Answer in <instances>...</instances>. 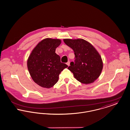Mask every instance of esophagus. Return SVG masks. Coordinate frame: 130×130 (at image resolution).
Instances as JSON below:
<instances>
[{"mask_svg":"<svg viewBox=\"0 0 130 130\" xmlns=\"http://www.w3.org/2000/svg\"><path fill=\"white\" fill-rule=\"evenodd\" d=\"M66 64H67V65L69 66H70V61H68L67 63H66Z\"/></svg>","mask_w":130,"mask_h":130,"instance_id":"34e87169","label":"esophagus"}]
</instances>
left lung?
Masks as SVG:
<instances>
[{
  "instance_id": "obj_1",
  "label": "left lung",
  "mask_w": 130,
  "mask_h": 130,
  "mask_svg": "<svg viewBox=\"0 0 130 130\" xmlns=\"http://www.w3.org/2000/svg\"><path fill=\"white\" fill-rule=\"evenodd\" d=\"M64 42L72 48L75 61L68 68L78 82L84 84L93 83L100 76L103 69V62L95 47L82 39H66Z\"/></svg>"
}]
</instances>
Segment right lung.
Segmentation results:
<instances>
[{"mask_svg":"<svg viewBox=\"0 0 130 130\" xmlns=\"http://www.w3.org/2000/svg\"><path fill=\"white\" fill-rule=\"evenodd\" d=\"M61 44L59 39H45L33 49L27 60V68L34 82L50 88L58 82L59 75L68 65L62 63L55 50Z\"/></svg>","mask_w":130,"mask_h":130,"instance_id":"1","label":"right lung"}]
</instances>
